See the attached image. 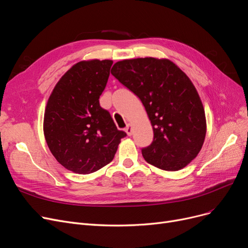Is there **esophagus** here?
I'll use <instances>...</instances> for the list:
<instances>
[{"label": "esophagus", "instance_id": "esophagus-1", "mask_svg": "<svg viewBox=\"0 0 248 248\" xmlns=\"http://www.w3.org/2000/svg\"><path fill=\"white\" fill-rule=\"evenodd\" d=\"M124 131L127 134V136H132L133 135V126H132V124H127L126 127L124 128Z\"/></svg>", "mask_w": 248, "mask_h": 248}]
</instances>
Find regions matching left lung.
<instances>
[{
    "instance_id": "left-lung-1",
    "label": "left lung",
    "mask_w": 248,
    "mask_h": 248,
    "mask_svg": "<svg viewBox=\"0 0 248 248\" xmlns=\"http://www.w3.org/2000/svg\"><path fill=\"white\" fill-rule=\"evenodd\" d=\"M111 74L141 100L154 140L144 159L165 171H178L197 157L206 136L201 98L190 78L169 59L154 57L116 62Z\"/></svg>"
}]
</instances>
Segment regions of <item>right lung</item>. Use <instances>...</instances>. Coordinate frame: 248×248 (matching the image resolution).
Here are the masks:
<instances>
[{
    "label": "right lung",
    "mask_w": 248,
    "mask_h": 248,
    "mask_svg": "<svg viewBox=\"0 0 248 248\" xmlns=\"http://www.w3.org/2000/svg\"><path fill=\"white\" fill-rule=\"evenodd\" d=\"M111 65V60L98 59L74 64L48 98L46 142L57 162L73 173L90 174L109 164L126 136L99 106Z\"/></svg>",
    "instance_id": "right-lung-1"
}]
</instances>
